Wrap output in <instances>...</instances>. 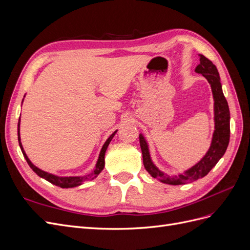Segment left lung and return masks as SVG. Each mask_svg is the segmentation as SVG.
Wrapping results in <instances>:
<instances>
[{"instance_id": "8db88e82", "label": "left lung", "mask_w": 250, "mask_h": 250, "mask_svg": "<svg viewBox=\"0 0 250 250\" xmlns=\"http://www.w3.org/2000/svg\"><path fill=\"white\" fill-rule=\"evenodd\" d=\"M200 56V63L196 66L195 72L201 74L210 84L211 92L214 97V112H215V131L211 139V144L207 154L203 156L192 168L179 174L178 176H169L167 174L158 170L151 161L149 148L147 142L143 134H140V145L143 154L144 167L148 171L151 176L160 179L162 183L168 185H186L192 181L202 178L213 169L219 160L224 155L229 143V108L228 101L222 92V85L220 82V76L216 65L208 59L206 56Z\"/></svg>"}]
</instances>
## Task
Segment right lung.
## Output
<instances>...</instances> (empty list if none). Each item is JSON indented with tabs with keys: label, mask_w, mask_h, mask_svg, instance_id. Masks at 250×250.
<instances>
[{
	"label": "right lung",
	"mask_w": 250,
	"mask_h": 250,
	"mask_svg": "<svg viewBox=\"0 0 250 250\" xmlns=\"http://www.w3.org/2000/svg\"><path fill=\"white\" fill-rule=\"evenodd\" d=\"M117 130L113 132L110 137L106 140V142H105V144L103 145L102 149H101V152H100V155H99V158H98V162L96 164V167L94 169V171L88 174V175H85V176H70V177H59V176H56V175H53V174H50L48 172H44L41 169H39L37 167H35V166L30 162V160L28 158V156L26 155L24 149H22V146H21V137H20V120H19V124H18V137H19V143H20V147L21 149V152L22 154H24L26 161L28 163V165L30 166V168H31L37 175L44 178L46 180H48L49 183L55 185V186H58L60 188H74V187H78L80 185H82L84 181H87V180H92L94 179L95 177H97L98 175H99L100 172L103 170L104 168V156H105V152H106V149L109 145L110 141L112 140L113 135L116 134Z\"/></svg>",
	"instance_id": "1"
}]
</instances>
